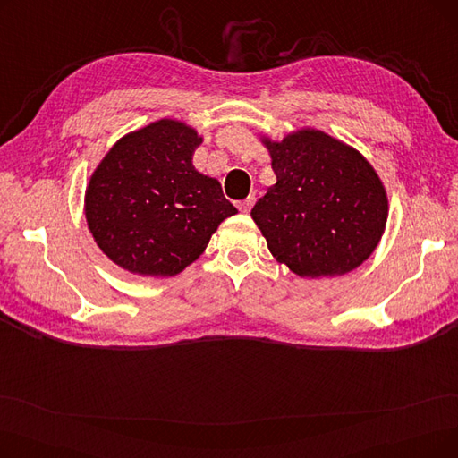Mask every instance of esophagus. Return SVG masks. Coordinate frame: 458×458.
I'll use <instances>...</instances> for the list:
<instances>
[{
  "label": "esophagus",
  "mask_w": 458,
  "mask_h": 458,
  "mask_svg": "<svg viewBox=\"0 0 458 458\" xmlns=\"http://www.w3.org/2000/svg\"><path fill=\"white\" fill-rule=\"evenodd\" d=\"M254 202H256V197H247L243 202H239L237 204V208H239V211H242V213H249L250 209H252V206H254Z\"/></svg>",
  "instance_id": "1"
}]
</instances>
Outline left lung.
Masks as SVG:
<instances>
[{
  "label": "left lung",
  "mask_w": 458,
  "mask_h": 458,
  "mask_svg": "<svg viewBox=\"0 0 458 458\" xmlns=\"http://www.w3.org/2000/svg\"><path fill=\"white\" fill-rule=\"evenodd\" d=\"M276 183L250 211L278 263L301 278L342 276L373 254L386 230L388 195L373 165L318 128L259 133Z\"/></svg>",
  "instance_id": "left-lung-1"
}]
</instances>
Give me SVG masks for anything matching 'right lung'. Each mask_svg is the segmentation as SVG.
Listing matches in <instances>:
<instances>
[{
	"label": "right lung",
	"instance_id": "right-lung-1",
	"mask_svg": "<svg viewBox=\"0 0 458 458\" xmlns=\"http://www.w3.org/2000/svg\"><path fill=\"white\" fill-rule=\"evenodd\" d=\"M204 140L183 120L159 118L120 137L92 171L83 197L100 250L140 276H176L237 209L192 156Z\"/></svg>",
	"mask_w": 458,
	"mask_h": 458
}]
</instances>
